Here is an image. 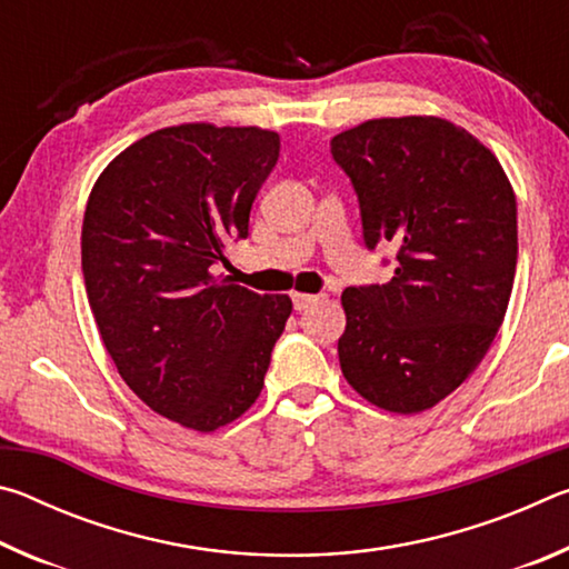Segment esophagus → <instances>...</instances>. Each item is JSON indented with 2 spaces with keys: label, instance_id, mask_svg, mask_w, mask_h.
Returning a JSON list of instances; mask_svg holds the SVG:
<instances>
[{
  "label": "esophagus",
  "instance_id": "34e87169",
  "mask_svg": "<svg viewBox=\"0 0 569 569\" xmlns=\"http://www.w3.org/2000/svg\"><path fill=\"white\" fill-rule=\"evenodd\" d=\"M291 298H293V308H296V311H306V308L313 306L316 301H319L321 296H313V293H293Z\"/></svg>",
  "mask_w": 569,
  "mask_h": 569
}]
</instances>
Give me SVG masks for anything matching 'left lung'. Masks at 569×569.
I'll list each match as a JSON object with an SVG mask.
<instances>
[{
	"instance_id": "obj_1",
	"label": "left lung",
	"mask_w": 569,
	"mask_h": 569,
	"mask_svg": "<svg viewBox=\"0 0 569 569\" xmlns=\"http://www.w3.org/2000/svg\"><path fill=\"white\" fill-rule=\"evenodd\" d=\"M363 243L397 248L389 283L349 286L339 361L366 401L419 413L492 346L517 268V200L499 160L441 118H381L331 140Z\"/></svg>"
}]
</instances>
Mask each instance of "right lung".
I'll list each match as a JSON object with an SVG mask.
<instances>
[{
  "label": "right lung",
  "instance_id": "1",
  "mask_svg": "<svg viewBox=\"0 0 569 569\" xmlns=\"http://www.w3.org/2000/svg\"><path fill=\"white\" fill-rule=\"evenodd\" d=\"M281 138L206 122L150 132L90 192L82 273L102 343L152 411L196 431L246 413L281 339L291 298L216 276L248 238Z\"/></svg>",
  "mask_w": 569,
  "mask_h": 569
}]
</instances>
